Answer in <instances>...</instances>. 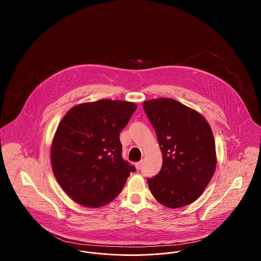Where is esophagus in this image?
I'll return each instance as SVG.
<instances>
[{
    "instance_id": "1",
    "label": "esophagus",
    "mask_w": 261,
    "mask_h": 261,
    "mask_svg": "<svg viewBox=\"0 0 261 261\" xmlns=\"http://www.w3.org/2000/svg\"><path fill=\"white\" fill-rule=\"evenodd\" d=\"M135 167H136L137 170H140L141 167H142V162H137L136 164H135Z\"/></svg>"
}]
</instances>
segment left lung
I'll list each match as a JSON object with an SVG mask.
<instances>
[{"mask_svg": "<svg viewBox=\"0 0 261 261\" xmlns=\"http://www.w3.org/2000/svg\"><path fill=\"white\" fill-rule=\"evenodd\" d=\"M162 152L161 171L148 178L160 203L178 208L199 199L215 171V142L211 126L196 111L173 99L143 103Z\"/></svg>", "mask_w": 261, "mask_h": 261, "instance_id": "obj_1", "label": "left lung"}]
</instances>
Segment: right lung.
<instances>
[{"mask_svg":"<svg viewBox=\"0 0 261 261\" xmlns=\"http://www.w3.org/2000/svg\"><path fill=\"white\" fill-rule=\"evenodd\" d=\"M137 105L99 99L75 106L63 116L51 143L54 174L75 202L100 207L116 198L136 168L122 159L121 130Z\"/></svg>","mask_w":261,"mask_h":261,"instance_id":"add662e5","label":"right lung"}]
</instances>
